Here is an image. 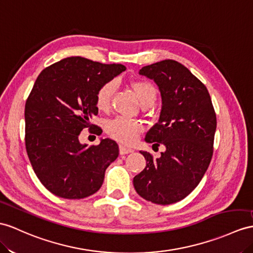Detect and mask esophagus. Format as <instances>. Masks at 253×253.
<instances>
[{
	"label": "esophagus",
	"mask_w": 253,
	"mask_h": 253,
	"mask_svg": "<svg viewBox=\"0 0 253 253\" xmlns=\"http://www.w3.org/2000/svg\"><path fill=\"white\" fill-rule=\"evenodd\" d=\"M119 152H120V155H127V153L133 152V149H131V148H127L126 146L120 145L119 146Z\"/></svg>",
	"instance_id": "1"
}]
</instances>
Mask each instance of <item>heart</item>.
Segmentation results:
<instances>
[{"mask_svg":"<svg viewBox=\"0 0 253 253\" xmlns=\"http://www.w3.org/2000/svg\"><path fill=\"white\" fill-rule=\"evenodd\" d=\"M131 88L141 106L147 108L155 104L158 96V90L155 84L145 79H137L131 83ZM115 90L116 84L114 82L104 83L97 89L95 105L102 112H107L110 108ZM141 131H143V126L139 121L128 119L126 117H117L110 120L106 126V132L109 136L125 145L133 144Z\"/></svg>","mask_w":253,"mask_h":253,"instance_id":"heart-1","label":"heart"}]
</instances>
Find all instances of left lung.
Instances as JSON below:
<instances>
[{
	"label": "left lung",
	"instance_id": "1",
	"mask_svg": "<svg viewBox=\"0 0 253 253\" xmlns=\"http://www.w3.org/2000/svg\"><path fill=\"white\" fill-rule=\"evenodd\" d=\"M139 74L155 80L163 104L159 122L145 139L156 147L164 145L165 151L159 158L140 151L146 168L133 184L143 199L169 205L188 196L205 175L213 153L217 117L205 84L177 61H160Z\"/></svg>",
	"mask_w": 253,
	"mask_h": 253
}]
</instances>
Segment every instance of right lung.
<instances>
[{
	"label": "right lung",
	"mask_w": 253,
	"mask_h": 253,
	"mask_svg": "<svg viewBox=\"0 0 253 253\" xmlns=\"http://www.w3.org/2000/svg\"><path fill=\"white\" fill-rule=\"evenodd\" d=\"M123 71L122 64L70 57L47 66L36 79L24 108V140L34 173L52 194L78 200L102 187L119 147L109 138L88 147L78 137L84 128L101 134L90 122L98 112L96 91Z\"/></svg>",
	"instance_id": "1"
}]
</instances>
